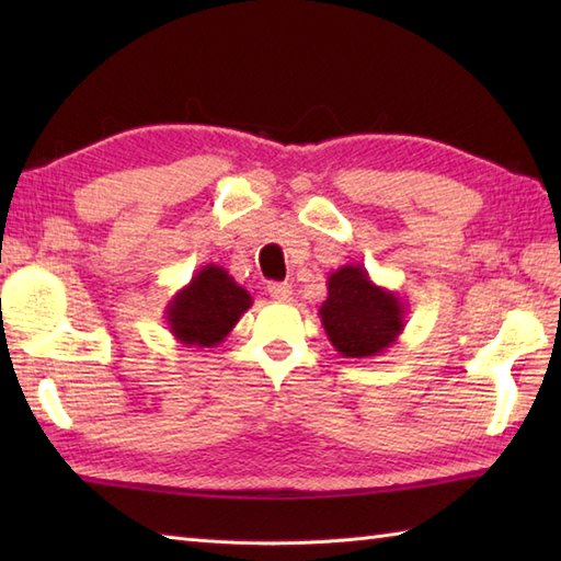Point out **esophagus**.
<instances>
[{
    "mask_svg": "<svg viewBox=\"0 0 561 561\" xmlns=\"http://www.w3.org/2000/svg\"><path fill=\"white\" fill-rule=\"evenodd\" d=\"M267 294L272 296L274 301H291V284H287V282H274V284H270L267 287Z\"/></svg>",
    "mask_w": 561,
    "mask_h": 561,
    "instance_id": "obj_1",
    "label": "esophagus"
}]
</instances>
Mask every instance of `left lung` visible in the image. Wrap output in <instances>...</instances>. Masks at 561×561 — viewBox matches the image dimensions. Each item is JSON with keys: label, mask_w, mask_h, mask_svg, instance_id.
I'll return each instance as SVG.
<instances>
[{"label": "left lung", "mask_w": 561, "mask_h": 561, "mask_svg": "<svg viewBox=\"0 0 561 561\" xmlns=\"http://www.w3.org/2000/svg\"><path fill=\"white\" fill-rule=\"evenodd\" d=\"M318 316L342 356L374 359L402 335L408 308L398 291L378 287L362 265L350 262L330 272L328 296Z\"/></svg>", "instance_id": "8db88e82"}]
</instances>
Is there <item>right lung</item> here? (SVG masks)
<instances>
[{"label": "right lung", "instance_id": "add662e5", "mask_svg": "<svg viewBox=\"0 0 561 561\" xmlns=\"http://www.w3.org/2000/svg\"><path fill=\"white\" fill-rule=\"evenodd\" d=\"M253 306L250 294L224 267H199L165 306V325L185 347H217Z\"/></svg>", "mask_w": 561, "mask_h": 561}]
</instances>
